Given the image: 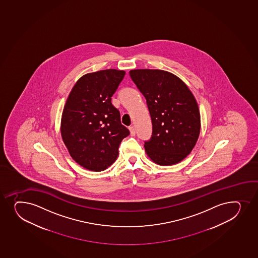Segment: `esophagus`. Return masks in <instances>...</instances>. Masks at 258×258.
Instances as JSON below:
<instances>
[{"instance_id": "obj_1", "label": "esophagus", "mask_w": 258, "mask_h": 258, "mask_svg": "<svg viewBox=\"0 0 258 258\" xmlns=\"http://www.w3.org/2000/svg\"><path fill=\"white\" fill-rule=\"evenodd\" d=\"M130 132H131V136H136V128L134 127H130Z\"/></svg>"}]
</instances>
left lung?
<instances>
[{
    "label": "left lung",
    "mask_w": 258,
    "mask_h": 258,
    "mask_svg": "<svg viewBox=\"0 0 258 258\" xmlns=\"http://www.w3.org/2000/svg\"><path fill=\"white\" fill-rule=\"evenodd\" d=\"M130 75L147 100L153 133L146 153L158 165L178 164L200 136V113L191 90L177 76L163 70H131Z\"/></svg>",
    "instance_id": "8db88e82"
}]
</instances>
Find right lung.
<instances>
[{
  "label": "right lung",
  "mask_w": 258,
  "mask_h": 258,
  "mask_svg": "<svg viewBox=\"0 0 258 258\" xmlns=\"http://www.w3.org/2000/svg\"><path fill=\"white\" fill-rule=\"evenodd\" d=\"M124 71L102 70L83 75L72 88L61 116V137L70 155L91 171H102L118 156L130 131L120 121L111 96Z\"/></svg>",
  "instance_id": "right-lung-1"
}]
</instances>
